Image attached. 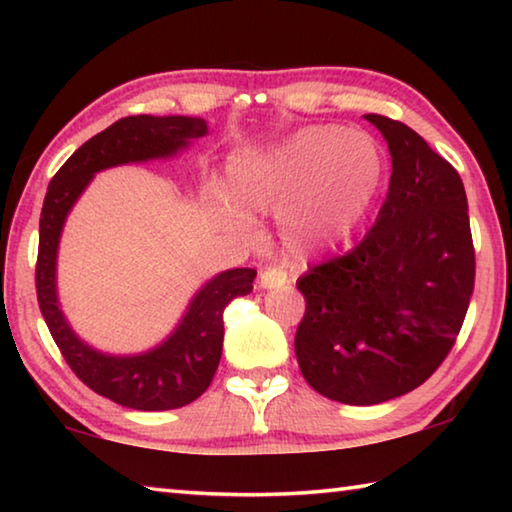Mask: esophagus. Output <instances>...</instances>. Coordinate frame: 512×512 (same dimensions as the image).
<instances>
[{"label": "esophagus", "mask_w": 512, "mask_h": 512, "mask_svg": "<svg viewBox=\"0 0 512 512\" xmlns=\"http://www.w3.org/2000/svg\"><path fill=\"white\" fill-rule=\"evenodd\" d=\"M289 282L287 273L282 268H266V271L259 275V287L262 289H280Z\"/></svg>", "instance_id": "esophagus-1"}]
</instances>
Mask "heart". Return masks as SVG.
Masks as SVG:
<instances>
[{
    "label": "heart",
    "instance_id": "obj_1",
    "mask_svg": "<svg viewBox=\"0 0 512 512\" xmlns=\"http://www.w3.org/2000/svg\"><path fill=\"white\" fill-rule=\"evenodd\" d=\"M386 180V158L370 135L343 126H309L287 140L241 153L228 167L232 205L214 203L239 225L246 212L277 214L284 250L296 262L343 244L366 219Z\"/></svg>",
    "mask_w": 512,
    "mask_h": 512
}]
</instances>
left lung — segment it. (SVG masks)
<instances>
[{"label": "left lung", "mask_w": 512, "mask_h": 512, "mask_svg": "<svg viewBox=\"0 0 512 512\" xmlns=\"http://www.w3.org/2000/svg\"><path fill=\"white\" fill-rule=\"evenodd\" d=\"M363 119L391 151L386 201L359 246L296 282L307 309L293 343L307 384L354 406L424 384L452 350L474 289L458 171L402 121Z\"/></svg>", "instance_id": "obj_1"}]
</instances>
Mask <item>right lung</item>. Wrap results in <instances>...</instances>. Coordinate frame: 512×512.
<instances>
[{
  "instance_id": "right-lung-1",
  "label": "right lung",
  "mask_w": 512,
  "mask_h": 512,
  "mask_svg": "<svg viewBox=\"0 0 512 512\" xmlns=\"http://www.w3.org/2000/svg\"><path fill=\"white\" fill-rule=\"evenodd\" d=\"M207 135L201 117H124L94 135L58 169L47 187L40 214L36 289L42 318L69 368L85 386L137 411L180 409L201 397L221 361L223 309L253 291L255 268H230L207 280L189 300L176 329L155 348L140 354H106L81 341L60 309L56 259L67 214L94 173L117 164L164 160Z\"/></svg>"
}]
</instances>
